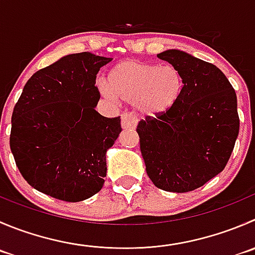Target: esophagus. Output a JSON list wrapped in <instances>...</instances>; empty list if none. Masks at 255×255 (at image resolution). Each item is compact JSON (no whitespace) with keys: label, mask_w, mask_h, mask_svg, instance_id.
<instances>
[{"label":"esophagus","mask_w":255,"mask_h":255,"mask_svg":"<svg viewBox=\"0 0 255 255\" xmlns=\"http://www.w3.org/2000/svg\"><path fill=\"white\" fill-rule=\"evenodd\" d=\"M137 126V118L132 113L125 112L122 115V127L125 129H134Z\"/></svg>","instance_id":"34e87169"}]
</instances>
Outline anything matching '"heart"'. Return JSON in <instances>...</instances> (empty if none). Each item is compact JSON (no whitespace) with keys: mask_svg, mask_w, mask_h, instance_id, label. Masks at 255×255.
<instances>
[{"mask_svg":"<svg viewBox=\"0 0 255 255\" xmlns=\"http://www.w3.org/2000/svg\"><path fill=\"white\" fill-rule=\"evenodd\" d=\"M107 85L102 87L106 97L134 102L140 112L157 116L168 112L177 103L183 77L172 65L127 59L111 70Z\"/></svg>","mask_w":255,"mask_h":255,"instance_id":"b5f03b06","label":"heart"}]
</instances>
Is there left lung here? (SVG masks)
Returning <instances> with one entry per match:
<instances>
[{
  "instance_id": "8db88e82",
  "label": "left lung",
  "mask_w": 255,
  "mask_h": 255,
  "mask_svg": "<svg viewBox=\"0 0 255 255\" xmlns=\"http://www.w3.org/2000/svg\"><path fill=\"white\" fill-rule=\"evenodd\" d=\"M179 70L183 90L168 112L137 126L148 177L157 188L185 193L224 169L239 132L237 95L217 66L178 49L157 54Z\"/></svg>"
}]
</instances>
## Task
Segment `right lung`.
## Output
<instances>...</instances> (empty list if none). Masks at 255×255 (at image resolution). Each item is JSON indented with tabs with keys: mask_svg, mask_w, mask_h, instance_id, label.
<instances>
[{
	"mask_svg": "<svg viewBox=\"0 0 255 255\" xmlns=\"http://www.w3.org/2000/svg\"><path fill=\"white\" fill-rule=\"evenodd\" d=\"M111 61L88 52L68 54L24 85L12 113L9 147L34 189L65 202L85 201L102 189L106 152L122 130L121 117L95 110L97 73Z\"/></svg>",
	"mask_w": 255,
	"mask_h": 255,
	"instance_id": "right-lung-1",
	"label": "right lung"
}]
</instances>
